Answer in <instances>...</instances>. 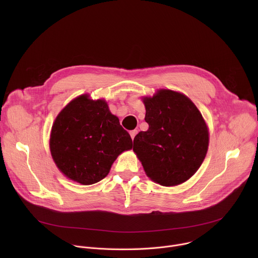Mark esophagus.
Wrapping results in <instances>:
<instances>
[{"label": "esophagus", "mask_w": 258, "mask_h": 258, "mask_svg": "<svg viewBox=\"0 0 258 258\" xmlns=\"http://www.w3.org/2000/svg\"><path fill=\"white\" fill-rule=\"evenodd\" d=\"M137 134H138V131H137V130H134V131H131V132H130V135H131V137H132L133 140L135 139V137H136Z\"/></svg>", "instance_id": "esophagus-1"}]
</instances>
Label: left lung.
<instances>
[{
	"label": "left lung",
	"instance_id": "left-lung-1",
	"mask_svg": "<svg viewBox=\"0 0 258 258\" xmlns=\"http://www.w3.org/2000/svg\"><path fill=\"white\" fill-rule=\"evenodd\" d=\"M144 98L149 124L134 139V148L152 180L161 186L179 185L202 164L208 149V130L194 103L185 95L160 90Z\"/></svg>",
	"mask_w": 258,
	"mask_h": 258
}]
</instances>
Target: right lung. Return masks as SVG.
<instances>
[{
	"instance_id": "1",
	"label": "right lung",
	"mask_w": 258,
	"mask_h": 258,
	"mask_svg": "<svg viewBox=\"0 0 258 258\" xmlns=\"http://www.w3.org/2000/svg\"><path fill=\"white\" fill-rule=\"evenodd\" d=\"M132 147L130 134L107 103L87 95L70 102L52 126L50 148L56 165L83 185L103 179L117 156Z\"/></svg>"
}]
</instances>
